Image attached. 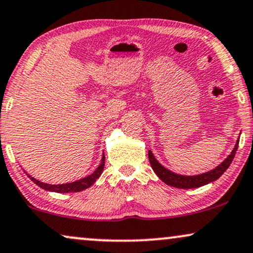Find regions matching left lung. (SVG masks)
<instances>
[{
    "label": "left lung",
    "mask_w": 253,
    "mask_h": 253,
    "mask_svg": "<svg viewBox=\"0 0 253 253\" xmlns=\"http://www.w3.org/2000/svg\"><path fill=\"white\" fill-rule=\"evenodd\" d=\"M238 142H240V140L236 141V144H235V148L232 149L231 154L222 162L220 166H217L213 170L208 171V172L197 174V176H183V174L174 173L172 171L168 170L167 168H164L160 162L155 158L154 154L151 153V150L148 151V157H149L151 168H153L155 173L157 174L158 178H160L162 181L170 185V186L177 188H197L218 179V178L224 173V171L228 169L229 166L231 164L232 160H234L235 154H236V151L238 149Z\"/></svg>",
    "instance_id": "obj_1"
}]
</instances>
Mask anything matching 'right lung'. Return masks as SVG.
<instances>
[{
  "label": "right lung",
  "mask_w": 253,
  "mask_h": 253,
  "mask_svg": "<svg viewBox=\"0 0 253 253\" xmlns=\"http://www.w3.org/2000/svg\"><path fill=\"white\" fill-rule=\"evenodd\" d=\"M104 166H105V155L103 154L102 162H100L98 168H97V169L93 171L91 174H89V176L82 178V179H79L76 181H73V183H67V184L50 185V184L42 183V181H40L38 179H36V178H33L32 176H30V174H28V176L30 177V179H31L33 183L37 184L38 186H40L42 188H43L45 191L58 192V193H70V192L83 191V190H85V188L91 186V185L95 183L97 179H98L100 174H102L103 170H104Z\"/></svg>",
  "instance_id": "add662e5"
}]
</instances>
